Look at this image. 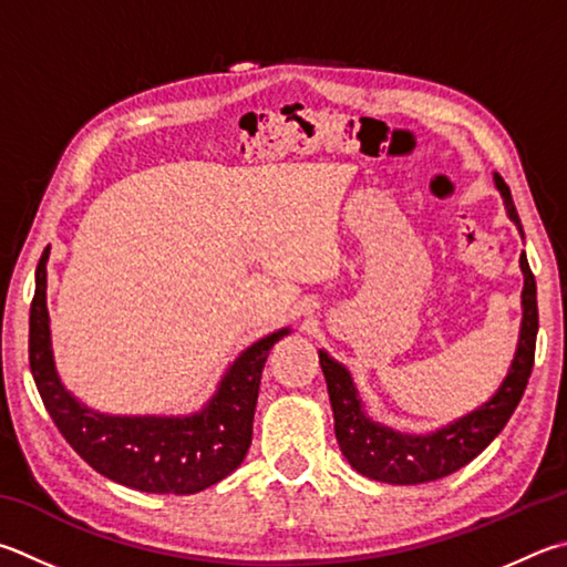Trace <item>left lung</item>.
<instances>
[{
	"label": "left lung",
	"mask_w": 567,
	"mask_h": 567,
	"mask_svg": "<svg viewBox=\"0 0 567 567\" xmlns=\"http://www.w3.org/2000/svg\"><path fill=\"white\" fill-rule=\"evenodd\" d=\"M496 185L503 198H506L513 223L518 225V230H523L508 185L503 183L501 176H496ZM520 267L523 275H526V285H523V327L518 352L506 382L488 404L463 416L456 424L436 431V434L406 436L369 421L362 404H359L352 377H349L347 369L337 364L329 354L319 352V364H322L329 401H332L334 411V434L339 449H342L344 458L352 463V468H357L362 476L399 483V486L436 481L466 466L501 434L528 386L535 362V334H538V295H535V275L530 272L526 255H520Z\"/></svg>",
	"instance_id": "left-lung-1"
}]
</instances>
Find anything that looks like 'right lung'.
Instances as JSON below:
<instances>
[{
	"instance_id": "obj_1",
	"label": "right lung",
	"mask_w": 567,
	"mask_h": 567,
	"mask_svg": "<svg viewBox=\"0 0 567 567\" xmlns=\"http://www.w3.org/2000/svg\"><path fill=\"white\" fill-rule=\"evenodd\" d=\"M47 257L49 252L41 255L37 265V290L29 310V367L66 444L101 476L146 493H198L238 468L252 441L262 367L287 329L243 352L200 414L188 419L94 414L66 394L51 359Z\"/></svg>"
}]
</instances>
